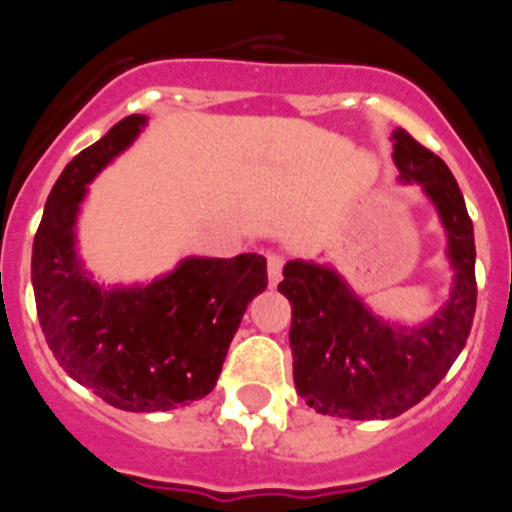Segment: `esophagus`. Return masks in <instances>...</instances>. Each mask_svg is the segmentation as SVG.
I'll return each mask as SVG.
<instances>
[{
	"label": "esophagus",
	"instance_id": "34e87169",
	"mask_svg": "<svg viewBox=\"0 0 512 512\" xmlns=\"http://www.w3.org/2000/svg\"><path fill=\"white\" fill-rule=\"evenodd\" d=\"M281 268H283V256L268 254V283L276 286L281 281Z\"/></svg>",
	"mask_w": 512,
	"mask_h": 512
}]
</instances>
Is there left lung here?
<instances>
[{"label": "left lung", "instance_id": "obj_1", "mask_svg": "<svg viewBox=\"0 0 512 512\" xmlns=\"http://www.w3.org/2000/svg\"><path fill=\"white\" fill-rule=\"evenodd\" d=\"M393 161L403 184H421L448 239L453 286L433 318L401 326L373 313L331 266L288 261L278 291L291 301L293 383L323 416L386 421L421 403L448 373L475 316V239L458 181L440 156L396 129Z\"/></svg>", "mask_w": 512, "mask_h": 512}]
</instances>
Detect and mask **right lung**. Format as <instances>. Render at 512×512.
I'll return each instance as SVG.
<instances>
[{
  "label": "right lung",
  "mask_w": 512,
  "mask_h": 512,
  "mask_svg": "<svg viewBox=\"0 0 512 512\" xmlns=\"http://www.w3.org/2000/svg\"><path fill=\"white\" fill-rule=\"evenodd\" d=\"M146 126L131 114L74 156L54 184L34 236L32 286L39 323L59 366L119 411L189 406L219 381L246 306L266 288V258L189 256L136 286H101L77 254L86 186Z\"/></svg>",
  "instance_id": "obj_1"
}]
</instances>
